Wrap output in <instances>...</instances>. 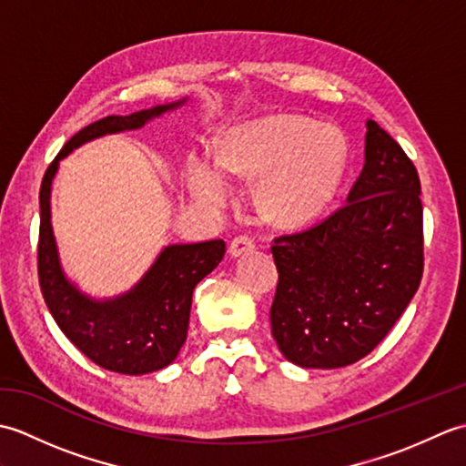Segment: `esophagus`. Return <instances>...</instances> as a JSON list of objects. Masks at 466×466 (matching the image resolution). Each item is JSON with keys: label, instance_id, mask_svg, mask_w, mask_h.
I'll list each match as a JSON object with an SVG mask.
<instances>
[{"label": "esophagus", "instance_id": "esophagus-1", "mask_svg": "<svg viewBox=\"0 0 466 466\" xmlns=\"http://www.w3.org/2000/svg\"><path fill=\"white\" fill-rule=\"evenodd\" d=\"M254 248H256V244H254V240L250 238V236H246V234L236 236V238L230 242V256H234V258H238V256L248 254Z\"/></svg>", "mask_w": 466, "mask_h": 466}]
</instances>
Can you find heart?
<instances>
[{
    "instance_id": "1",
    "label": "heart",
    "mask_w": 466,
    "mask_h": 466,
    "mask_svg": "<svg viewBox=\"0 0 466 466\" xmlns=\"http://www.w3.org/2000/svg\"><path fill=\"white\" fill-rule=\"evenodd\" d=\"M349 164L344 134L300 116H268L234 126L222 136L218 164L196 160L187 172L192 194L222 208L230 198L223 174L262 177L260 202L274 222L300 226L334 200Z\"/></svg>"
}]
</instances>
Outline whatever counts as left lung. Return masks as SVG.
<instances>
[{
  "mask_svg": "<svg viewBox=\"0 0 466 466\" xmlns=\"http://www.w3.org/2000/svg\"><path fill=\"white\" fill-rule=\"evenodd\" d=\"M272 336L302 369H340L372 352L419 290L417 167L369 120L364 166L346 204L309 230L274 238Z\"/></svg>",
  "mask_w": 466,
  "mask_h": 466,
  "instance_id": "1",
  "label": "left lung"
}]
</instances>
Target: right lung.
<instances>
[{"instance_id": "1", "label": "right lung", "mask_w": 466, "mask_h": 466, "mask_svg": "<svg viewBox=\"0 0 466 466\" xmlns=\"http://www.w3.org/2000/svg\"><path fill=\"white\" fill-rule=\"evenodd\" d=\"M186 100L160 104L130 116H107L86 126L49 164L39 190L37 274L44 300L67 339L92 362L112 372L147 374L176 360L186 342L192 292L222 262L226 244L208 240L166 246L134 289L114 299H92L67 279L59 262L49 202L52 182L59 162L76 147L106 134L137 130Z\"/></svg>"}]
</instances>
